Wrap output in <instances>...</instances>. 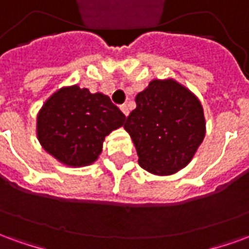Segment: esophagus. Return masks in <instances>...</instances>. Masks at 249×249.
Returning a JSON list of instances; mask_svg holds the SVG:
<instances>
[{
    "label": "esophagus",
    "mask_w": 249,
    "mask_h": 249,
    "mask_svg": "<svg viewBox=\"0 0 249 249\" xmlns=\"http://www.w3.org/2000/svg\"><path fill=\"white\" fill-rule=\"evenodd\" d=\"M120 109H121V112H123L125 116H128V114H129V108H128V105H126V104H123V105H120Z\"/></svg>",
    "instance_id": "esophagus-1"
}]
</instances>
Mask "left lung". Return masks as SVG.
Listing matches in <instances>:
<instances>
[{"label":"left lung","mask_w":249,"mask_h":249,"mask_svg":"<svg viewBox=\"0 0 249 249\" xmlns=\"http://www.w3.org/2000/svg\"><path fill=\"white\" fill-rule=\"evenodd\" d=\"M139 164L155 175H172L191 161L205 136L197 97L175 80H153L136 96L124 124Z\"/></svg>","instance_id":"left-lung-1"}]
</instances>
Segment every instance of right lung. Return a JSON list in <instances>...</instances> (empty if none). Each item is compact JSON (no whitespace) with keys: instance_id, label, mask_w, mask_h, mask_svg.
<instances>
[{"instance_id":"obj_1","label":"right lung","mask_w":249,"mask_h":249,"mask_svg":"<svg viewBox=\"0 0 249 249\" xmlns=\"http://www.w3.org/2000/svg\"><path fill=\"white\" fill-rule=\"evenodd\" d=\"M125 116L108 96L87 88H62L37 116V136L49 155L69 167L97 160L105 136L124 124Z\"/></svg>"}]
</instances>
